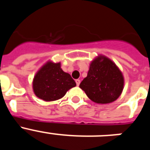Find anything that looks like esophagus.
Returning <instances> with one entry per match:
<instances>
[{"label": "esophagus", "instance_id": "1", "mask_svg": "<svg viewBox=\"0 0 150 150\" xmlns=\"http://www.w3.org/2000/svg\"><path fill=\"white\" fill-rule=\"evenodd\" d=\"M76 86H79V84H80V80H79V79H76Z\"/></svg>", "mask_w": 150, "mask_h": 150}]
</instances>
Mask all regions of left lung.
<instances>
[{"instance_id": "obj_1", "label": "left lung", "mask_w": 150, "mask_h": 150, "mask_svg": "<svg viewBox=\"0 0 150 150\" xmlns=\"http://www.w3.org/2000/svg\"><path fill=\"white\" fill-rule=\"evenodd\" d=\"M124 76L117 65L108 57L98 55L91 61L86 78L79 85L88 98L100 104H110L121 95Z\"/></svg>"}]
</instances>
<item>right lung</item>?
<instances>
[{
  "label": "right lung",
  "mask_w": 150,
  "mask_h": 150,
  "mask_svg": "<svg viewBox=\"0 0 150 150\" xmlns=\"http://www.w3.org/2000/svg\"><path fill=\"white\" fill-rule=\"evenodd\" d=\"M76 86L71 75L63 71L61 62L49 60L38 71L33 79L34 93L45 101H54L63 98L69 89Z\"/></svg>",
  "instance_id": "1"
}]
</instances>
